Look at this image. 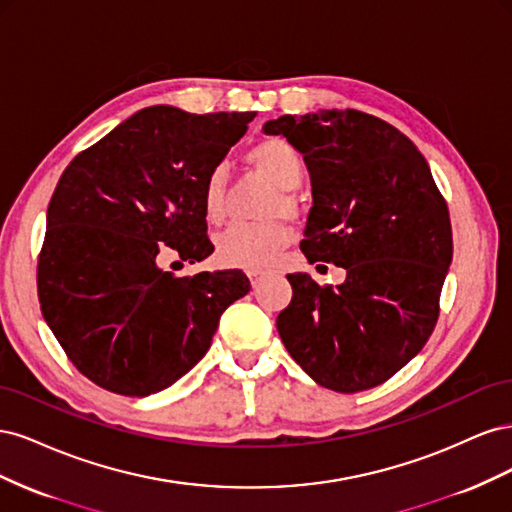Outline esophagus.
I'll list each match as a JSON object with an SVG mask.
<instances>
[{"mask_svg": "<svg viewBox=\"0 0 512 512\" xmlns=\"http://www.w3.org/2000/svg\"><path fill=\"white\" fill-rule=\"evenodd\" d=\"M247 275H250V280H252V286H256L262 277L267 275V271H247Z\"/></svg>", "mask_w": 512, "mask_h": 512, "instance_id": "esophagus-1", "label": "esophagus"}]
</instances>
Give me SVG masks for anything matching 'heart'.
Returning <instances> with one entry per match:
<instances>
[{
  "label": "heart",
  "instance_id": "1",
  "mask_svg": "<svg viewBox=\"0 0 512 512\" xmlns=\"http://www.w3.org/2000/svg\"><path fill=\"white\" fill-rule=\"evenodd\" d=\"M256 173L275 185L265 215L269 220L258 224L230 226L218 237V258L226 267L265 269L277 260L284 247L294 239V228L280 215H297L299 203L292 190L297 188L305 173L301 151L282 136H269L258 141L245 156ZM203 209L207 220L218 224L226 213V175L222 168L209 173L203 190Z\"/></svg>",
  "mask_w": 512,
  "mask_h": 512
}]
</instances>
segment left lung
<instances>
[{"mask_svg": "<svg viewBox=\"0 0 512 512\" xmlns=\"http://www.w3.org/2000/svg\"><path fill=\"white\" fill-rule=\"evenodd\" d=\"M301 151L314 205L301 250L346 269L318 286L290 273L277 331L324 389L359 393L389 380L436 327L453 260L448 207L423 153L391 123L361 111L284 115L262 126Z\"/></svg>", "mask_w": 512, "mask_h": 512, "instance_id": "1", "label": "left lung"}]
</instances>
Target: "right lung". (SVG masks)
<instances>
[{"instance_id": "1", "label": "right lung", "mask_w": 512, "mask_h": 512, "mask_svg": "<svg viewBox=\"0 0 512 512\" xmlns=\"http://www.w3.org/2000/svg\"><path fill=\"white\" fill-rule=\"evenodd\" d=\"M256 113L149 106L76 156L46 211L38 299L74 367L102 389L147 397L207 354L224 309L250 292L239 269L177 277L166 247L205 260L203 190Z\"/></svg>"}]
</instances>
